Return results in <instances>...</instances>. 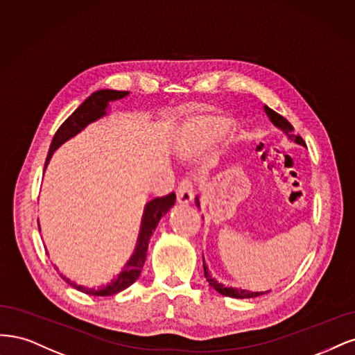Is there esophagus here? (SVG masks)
<instances>
[{"instance_id": "1", "label": "esophagus", "mask_w": 355, "mask_h": 355, "mask_svg": "<svg viewBox=\"0 0 355 355\" xmlns=\"http://www.w3.org/2000/svg\"><path fill=\"white\" fill-rule=\"evenodd\" d=\"M193 198H194V194H193L191 180L190 178H182L178 182V187H177V200H178V203L187 205L193 200Z\"/></svg>"}]
</instances>
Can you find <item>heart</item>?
<instances>
[{
  "instance_id": "b5f03b06",
  "label": "heart",
  "mask_w": 355,
  "mask_h": 355,
  "mask_svg": "<svg viewBox=\"0 0 355 355\" xmlns=\"http://www.w3.org/2000/svg\"><path fill=\"white\" fill-rule=\"evenodd\" d=\"M227 122L216 116H193L181 123L175 134V148L180 155H191L207 146L216 134L225 128Z\"/></svg>"
}]
</instances>
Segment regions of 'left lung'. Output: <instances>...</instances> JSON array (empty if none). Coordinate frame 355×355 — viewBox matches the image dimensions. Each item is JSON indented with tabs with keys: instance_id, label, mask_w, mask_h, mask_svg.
Here are the masks:
<instances>
[{
	"instance_id": "obj_1",
	"label": "left lung",
	"mask_w": 355,
	"mask_h": 355,
	"mask_svg": "<svg viewBox=\"0 0 355 355\" xmlns=\"http://www.w3.org/2000/svg\"><path fill=\"white\" fill-rule=\"evenodd\" d=\"M266 112H267V115L270 116L271 122H272L274 125H276V127H279L280 130H283V131L286 132V135H288L291 140H295V141L298 143V144L305 146V141L302 140V137H300V135H295V134L292 132V131H293V127H292V125L289 123V121H288V119L283 118L282 115H279L277 112H274L272 109H270V107H267V106H266ZM196 205H199V199H198V198H196ZM203 271H205V277H207L208 283L212 286V288H214L216 292L221 293V295H224V296H230V298H240V300H245V298H255V296H259V295H264V293H267V292H249V291H245V289L227 288L225 284L220 283V282L216 280L215 277H212L211 271L208 270L207 264H205V258H203Z\"/></svg>"
}]
</instances>
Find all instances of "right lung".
<instances>
[{"mask_svg":"<svg viewBox=\"0 0 355 355\" xmlns=\"http://www.w3.org/2000/svg\"><path fill=\"white\" fill-rule=\"evenodd\" d=\"M125 96H128V91L100 89V91H96V93L91 94L83 103V105L79 106L72 113V115L60 125V128L55 131V134L53 137V141L50 144L47 159H45L44 169L47 168L54 150H57V148H59L64 141L72 139V137H75L78 132H81L88 123L100 119L101 116H105L109 101L121 100ZM174 203H175V193L173 191V193L166 194V196L155 198L153 200H150L146 205L143 218H141V225H140V233H139V239H137L134 254L131 255L127 264L123 266V270L118 274L116 279H113L110 283H107L105 286H100V288H97V289H88V288H85V286L76 284L75 282H71L69 279L60 274L62 279L69 283L76 291L84 292L87 295H94V296H110V295H115L123 289H127L128 286H131L137 279L140 277L141 268L146 262L148 240H150V236L153 234L159 220H161L162 216L169 211V208L174 207Z\"/></svg>","mask_w":355,"mask_h":355,"instance_id":"1","label":"right lung"}]
</instances>
